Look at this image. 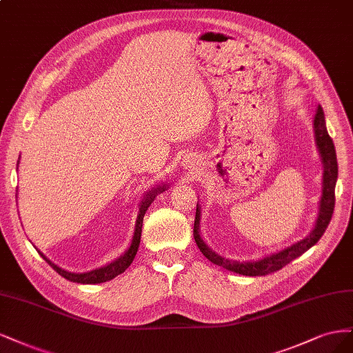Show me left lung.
Masks as SVG:
<instances>
[{"instance_id":"obj_1","label":"left lung","mask_w":353,"mask_h":353,"mask_svg":"<svg viewBox=\"0 0 353 353\" xmlns=\"http://www.w3.org/2000/svg\"><path fill=\"white\" fill-rule=\"evenodd\" d=\"M314 136H315V145L316 150L320 152L321 157V164H323V190H321V199L318 203V214L316 220L312 227L311 233L301 239V241L292 243L290 246L281 249L271 255L263 256L256 261H237L230 259L219 255L214 252L212 249L203 242L201 236V207L196 203V215H195V224H193V237H195V242L199 248V251L203 254V256L208 258L212 264L220 265L225 270L233 271L236 274L242 276H265L268 272H274L284 265H288L290 261L294 258L301 256L303 252L308 251L318 241H320L321 236L324 234L327 225L332 220L333 210H334V188L337 181V157L334 143L332 138L328 136L327 128H325V117L321 105L316 107L315 116H314Z\"/></svg>"}]
</instances>
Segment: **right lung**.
<instances>
[{
    "label": "right lung",
    "mask_w": 353,
    "mask_h": 353,
    "mask_svg": "<svg viewBox=\"0 0 353 353\" xmlns=\"http://www.w3.org/2000/svg\"><path fill=\"white\" fill-rule=\"evenodd\" d=\"M168 188V185H157L155 188H152L151 190H148L145 193L143 199L139 203V211H138V217H136V223H134V232H133V237H132V242L130 246L124 251V254H121L119 258H116L114 261H111L107 265H102L99 268L95 270H90L86 272H72V271H67L59 265H55L52 261H50L47 256H45L41 251H38V254L47 261V263L59 272L61 277H64L65 280L73 281V283H81V284H97V283H104L108 280H112L114 277H117L121 272H124L130 264L132 261L136 256V252H138L139 249V243H141V233H142V223H143V215L148 210V207L151 205L154 202L155 196L158 193L164 192Z\"/></svg>",
    "instance_id": "add662e5"
}]
</instances>
